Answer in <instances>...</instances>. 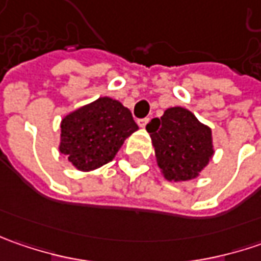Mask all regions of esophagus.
<instances>
[{"mask_svg": "<svg viewBox=\"0 0 261 261\" xmlns=\"http://www.w3.org/2000/svg\"><path fill=\"white\" fill-rule=\"evenodd\" d=\"M148 122H149V117H144V119H139L138 120V125L141 126V127H145L148 125Z\"/></svg>", "mask_w": 261, "mask_h": 261, "instance_id": "1", "label": "esophagus"}]
</instances>
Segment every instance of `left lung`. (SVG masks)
Returning a JSON list of instances; mask_svg holds the SVG:
<instances>
[{
  "mask_svg": "<svg viewBox=\"0 0 261 261\" xmlns=\"http://www.w3.org/2000/svg\"><path fill=\"white\" fill-rule=\"evenodd\" d=\"M146 130L167 180L195 178L214 154L211 129L183 107L167 109L161 119H152L146 125Z\"/></svg>",
  "mask_w": 261,
  "mask_h": 261,
  "instance_id": "1",
  "label": "left lung"
}]
</instances>
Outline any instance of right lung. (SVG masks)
I'll use <instances>...</instances> for the list:
<instances>
[{
	"label": "right lung",
	"mask_w": 261,
	"mask_h": 261,
	"mask_svg": "<svg viewBox=\"0 0 261 261\" xmlns=\"http://www.w3.org/2000/svg\"><path fill=\"white\" fill-rule=\"evenodd\" d=\"M136 129L129 109L117 100L101 97L62 120L59 151L78 170L90 171L112 161Z\"/></svg>",
	"instance_id": "1"
}]
</instances>
